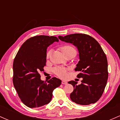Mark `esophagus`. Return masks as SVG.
Wrapping results in <instances>:
<instances>
[{
	"mask_svg": "<svg viewBox=\"0 0 120 120\" xmlns=\"http://www.w3.org/2000/svg\"><path fill=\"white\" fill-rule=\"evenodd\" d=\"M61 83L63 84V85H67V84L68 83V82H67V81L63 80V81H62V82H61Z\"/></svg>",
	"mask_w": 120,
	"mask_h": 120,
	"instance_id": "obj_1",
	"label": "esophagus"
}]
</instances>
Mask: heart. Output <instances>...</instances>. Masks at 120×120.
Here are the masks:
<instances>
[{
    "label": "heart",
    "instance_id": "1",
    "mask_svg": "<svg viewBox=\"0 0 120 120\" xmlns=\"http://www.w3.org/2000/svg\"><path fill=\"white\" fill-rule=\"evenodd\" d=\"M60 49L63 52V54L65 56H67L70 55H76L77 51L74 47L71 45H63L60 47ZM51 55V50L48 51L46 53V58L49 59V56ZM53 72L56 75L59 77L64 78L67 77V69L66 68H63V67H57L53 70Z\"/></svg>",
    "mask_w": 120,
    "mask_h": 120
}]
</instances>
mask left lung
Listing matches in <instances>:
<instances>
[{
	"label": "left lung",
	"instance_id": "left-lung-1",
	"mask_svg": "<svg viewBox=\"0 0 120 120\" xmlns=\"http://www.w3.org/2000/svg\"><path fill=\"white\" fill-rule=\"evenodd\" d=\"M61 41L72 43L79 52V61L75 68L79 71L77 78H82L77 85L74 81L68 82L74 87L71 99L80 105L96 103L102 95L108 77V62L101 46L94 38L85 34L59 36Z\"/></svg>",
	"mask_w": 120,
	"mask_h": 120
}]
</instances>
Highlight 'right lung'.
Masks as SVG:
<instances>
[{
  "instance_id": "obj_1",
  "label": "right lung",
  "mask_w": 120,
  "mask_h": 120,
  "mask_svg": "<svg viewBox=\"0 0 120 120\" xmlns=\"http://www.w3.org/2000/svg\"><path fill=\"white\" fill-rule=\"evenodd\" d=\"M58 41L53 36L31 37L22 44L14 59L13 85L22 102L29 108L49 104L53 90L61 85V81L56 77L42 81L39 74L46 65L47 49Z\"/></svg>"
}]
</instances>
